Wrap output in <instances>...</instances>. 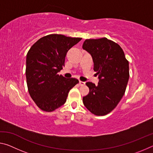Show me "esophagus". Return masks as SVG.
<instances>
[{"label": "esophagus", "mask_w": 153, "mask_h": 153, "mask_svg": "<svg viewBox=\"0 0 153 153\" xmlns=\"http://www.w3.org/2000/svg\"><path fill=\"white\" fill-rule=\"evenodd\" d=\"M79 85L81 86H84L85 85V82H82V81H79Z\"/></svg>", "instance_id": "obj_1"}]
</instances>
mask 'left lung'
Segmentation results:
<instances>
[{
  "instance_id": "obj_1",
  "label": "left lung",
  "mask_w": 153,
  "mask_h": 153,
  "mask_svg": "<svg viewBox=\"0 0 153 153\" xmlns=\"http://www.w3.org/2000/svg\"><path fill=\"white\" fill-rule=\"evenodd\" d=\"M82 48L91 55L94 71L99 78L98 86L86 83L90 91L83 97V103L95 115H105L117 107L125 94L129 62L121 46L107 38L87 39Z\"/></svg>"
}]
</instances>
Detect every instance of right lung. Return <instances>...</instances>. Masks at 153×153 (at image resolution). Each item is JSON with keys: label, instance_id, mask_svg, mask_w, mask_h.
Segmentation results:
<instances>
[{"label": "right lung", "instance_id": "right-lung-1", "mask_svg": "<svg viewBox=\"0 0 153 153\" xmlns=\"http://www.w3.org/2000/svg\"><path fill=\"white\" fill-rule=\"evenodd\" d=\"M81 38L49 34L40 38L27 52L25 75L28 92L41 110L52 112L65 104L69 92L78 84L76 78L59 75L66 54Z\"/></svg>", "mask_w": 153, "mask_h": 153}]
</instances>
